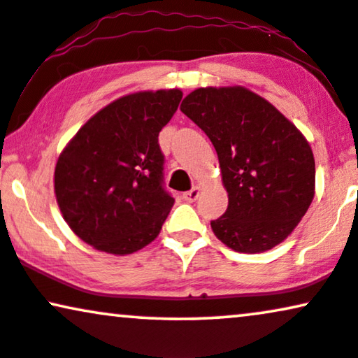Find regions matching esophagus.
Masks as SVG:
<instances>
[{"mask_svg":"<svg viewBox=\"0 0 358 358\" xmlns=\"http://www.w3.org/2000/svg\"><path fill=\"white\" fill-rule=\"evenodd\" d=\"M198 196H200V188H198V187H194V188L189 189V192L183 193V200L185 201H194V200H198Z\"/></svg>","mask_w":358,"mask_h":358,"instance_id":"34e87169","label":"esophagus"}]
</instances>
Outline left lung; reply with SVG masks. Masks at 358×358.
Here are the masks:
<instances>
[{
    "mask_svg": "<svg viewBox=\"0 0 358 358\" xmlns=\"http://www.w3.org/2000/svg\"><path fill=\"white\" fill-rule=\"evenodd\" d=\"M180 108L218 153L228 208L211 221L216 238L248 255L284 241L314 198L315 164L304 135L244 87L196 89Z\"/></svg>",
    "mask_w": 358,
    "mask_h": 358,
    "instance_id": "obj_1",
    "label": "left lung"
}]
</instances>
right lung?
Returning <instances> with one entry per match:
<instances>
[{
    "label": "right lung",
    "instance_id": "right-lung-1",
    "mask_svg": "<svg viewBox=\"0 0 358 358\" xmlns=\"http://www.w3.org/2000/svg\"><path fill=\"white\" fill-rule=\"evenodd\" d=\"M182 97L171 89L108 103L59 157L57 205L72 231L96 250L130 255L160 233L175 200L165 188L158 134Z\"/></svg>",
    "mask_w": 358,
    "mask_h": 358
}]
</instances>
